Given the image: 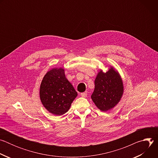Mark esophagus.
<instances>
[{
	"label": "esophagus",
	"mask_w": 158,
	"mask_h": 158,
	"mask_svg": "<svg viewBox=\"0 0 158 158\" xmlns=\"http://www.w3.org/2000/svg\"><path fill=\"white\" fill-rule=\"evenodd\" d=\"M81 96L82 97V98H86L87 96V94L86 92H84V93H82L81 94Z\"/></svg>",
	"instance_id": "1"
}]
</instances>
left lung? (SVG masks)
<instances>
[{
	"label": "left lung",
	"mask_w": 158,
	"mask_h": 158,
	"mask_svg": "<svg viewBox=\"0 0 158 158\" xmlns=\"http://www.w3.org/2000/svg\"><path fill=\"white\" fill-rule=\"evenodd\" d=\"M94 84L91 99L99 110L106 112L118 105L124 93V85L120 74L113 66L110 65L106 73L100 69Z\"/></svg>",
	"instance_id": "left-lung-1"
}]
</instances>
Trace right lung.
<instances>
[{
  "label": "right lung",
  "instance_id": "right-lung-1",
  "mask_svg": "<svg viewBox=\"0 0 158 158\" xmlns=\"http://www.w3.org/2000/svg\"><path fill=\"white\" fill-rule=\"evenodd\" d=\"M40 99L44 107L56 116L64 114L77 96L62 67L52 68L45 75L40 86Z\"/></svg>",
  "mask_w": 158,
  "mask_h": 158
}]
</instances>
